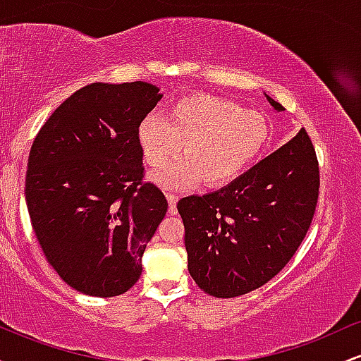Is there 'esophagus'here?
Segmentation results:
<instances>
[{"label": "esophagus", "instance_id": "1", "mask_svg": "<svg viewBox=\"0 0 361 361\" xmlns=\"http://www.w3.org/2000/svg\"><path fill=\"white\" fill-rule=\"evenodd\" d=\"M166 198H168V210L169 214L175 215L178 210H176V204H178V197L175 193H166Z\"/></svg>", "mask_w": 361, "mask_h": 361}]
</instances>
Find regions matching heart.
Masks as SVG:
<instances>
[{
	"label": "heart",
	"mask_w": 361,
	"mask_h": 361,
	"mask_svg": "<svg viewBox=\"0 0 361 361\" xmlns=\"http://www.w3.org/2000/svg\"><path fill=\"white\" fill-rule=\"evenodd\" d=\"M268 139L270 122L263 114L205 93L173 102L166 117L147 115L137 128L144 163L154 169L166 166L183 146L185 159L154 176L164 186L229 183L258 159Z\"/></svg>",
	"instance_id": "1"
}]
</instances>
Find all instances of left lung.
I'll return each mask as SVG.
<instances>
[{"label": "left lung", "mask_w": 361, "mask_h": 361, "mask_svg": "<svg viewBox=\"0 0 361 361\" xmlns=\"http://www.w3.org/2000/svg\"><path fill=\"white\" fill-rule=\"evenodd\" d=\"M267 100L283 110L268 94ZM317 197L316 149L300 128L224 188L181 198L176 207L195 283L209 295L231 299L270 281L304 241Z\"/></svg>", "instance_id": "left-lung-1"}]
</instances>
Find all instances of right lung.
<instances>
[{
	"label": "right lung",
	"mask_w": 361,
	"mask_h": 361,
	"mask_svg": "<svg viewBox=\"0 0 361 361\" xmlns=\"http://www.w3.org/2000/svg\"><path fill=\"white\" fill-rule=\"evenodd\" d=\"M163 98L146 81L91 82L61 103L28 156L25 198L45 258L69 287L115 297L134 287L168 202L146 183L139 123Z\"/></svg>",
	"instance_id": "1"
}]
</instances>
